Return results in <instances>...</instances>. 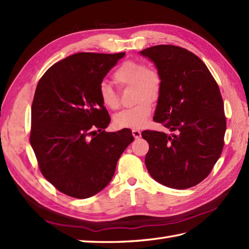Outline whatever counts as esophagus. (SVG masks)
<instances>
[{
	"instance_id": "34e87169",
	"label": "esophagus",
	"mask_w": 249,
	"mask_h": 249,
	"mask_svg": "<svg viewBox=\"0 0 249 249\" xmlns=\"http://www.w3.org/2000/svg\"><path fill=\"white\" fill-rule=\"evenodd\" d=\"M131 133H133V136H134L135 139H138L141 137V131L138 130V129H133V130H131Z\"/></svg>"
}]
</instances>
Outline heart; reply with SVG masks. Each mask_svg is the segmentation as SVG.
<instances>
[{
	"instance_id": "obj_1",
	"label": "heart",
	"mask_w": 249,
	"mask_h": 249,
	"mask_svg": "<svg viewBox=\"0 0 249 249\" xmlns=\"http://www.w3.org/2000/svg\"><path fill=\"white\" fill-rule=\"evenodd\" d=\"M113 81L120 88L133 87V107L122 110L113 116V123L120 128H140L149 120L153 110V103L160 98L163 79L156 67L147 65L142 61L128 60L122 63L113 72ZM98 97L106 108H120V97L115 89L107 82L98 87Z\"/></svg>"
}]
</instances>
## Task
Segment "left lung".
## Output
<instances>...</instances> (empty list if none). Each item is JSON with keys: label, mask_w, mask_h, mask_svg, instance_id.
<instances>
[{"label": "left lung", "mask_w": 249, "mask_h": 249, "mask_svg": "<svg viewBox=\"0 0 249 249\" xmlns=\"http://www.w3.org/2000/svg\"><path fill=\"white\" fill-rule=\"evenodd\" d=\"M155 63L163 88L153 120L173 131L143 130L150 145L145 166L167 187L185 189L202 182L220 157L226 115L218 84L201 59L173 45L141 51Z\"/></svg>", "instance_id": "1"}]
</instances>
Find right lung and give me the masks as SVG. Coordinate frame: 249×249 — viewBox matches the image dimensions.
<instances>
[{"instance_id": "1", "label": "right lung", "mask_w": 249, "mask_h": 249, "mask_svg": "<svg viewBox=\"0 0 249 249\" xmlns=\"http://www.w3.org/2000/svg\"><path fill=\"white\" fill-rule=\"evenodd\" d=\"M125 52H79L55 63L39 79L31 109L30 143L41 174L59 192L86 199L112 178L134 137L110 123L98 87Z\"/></svg>"}]
</instances>
